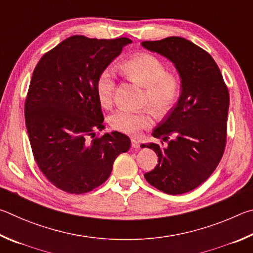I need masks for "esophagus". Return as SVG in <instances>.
<instances>
[{"instance_id": "esophagus-1", "label": "esophagus", "mask_w": 253, "mask_h": 253, "mask_svg": "<svg viewBox=\"0 0 253 253\" xmlns=\"http://www.w3.org/2000/svg\"><path fill=\"white\" fill-rule=\"evenodd\" d=\"M131 145H132V148H133V149H138V148H140V142H139V140H136L135 138H132V139H131Z\"/></svg>"}]
</instances>
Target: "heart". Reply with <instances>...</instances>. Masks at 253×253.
Here are the masks:
<instances>
[{
    "label": "heart",
    "mask_w": 253,
    "mask_h": 253,
    "mask_svg": "<svg viewBox=\"0 0 253 253\" xmlns=\"http://www.w3.org/2000/svg\"><path fill=\"white\" fill-rule=\"evenodd\" d=\"M123 74L144 87L143 104L150 105L159 115L166 114L173 108L181 94V81L175 74L168 73L167 66L156 55L140 53L124 61L120 65ZM114 80L110 70H103L95 82V93L100 104L110 108L113 101ZM153 115L150 110L140 112L120 110L110 117V126L113 130L126 134H138L150 126Z\"/></svg>",
    "instance_id": "heart-1"
}]
</instances>
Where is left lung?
Listing matches in <instances>:
<instances>
[{
	"label": "left lung",
	"mask_w": 253,
	"mask_h": 253,
	"mask_svg": "<svg viewBox=\"0 0 253 253\" xmlns=\"http://www.w3.org/2000/svg\"><path fill=\"white\" fill-rule=\"evenodd\" d=\"M142 46L174 64L182 87L178 103L152 132L161 143L141 145L159 157L157 167L144 178L168 194L189 192L209 178L223 156L228 87L212 56L189 40L170 37L144 41Z\"/></svg>",
	"instance_id": "1"
}]
</instances>
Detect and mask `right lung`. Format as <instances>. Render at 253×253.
I'll return each mask as SVG.
<instances>
[{
    "instance_id": "1",
    "label": "right lung",
    "mask_w": 253,
    "mask_h": 253,
    "mask_svg": "<svg viewBox=\"0 0 253 253\" xmlns=\"http://www.w3.org/2000/svg\"><path fill=\"white\" fill-rule=\"evenodd\" d=\"M130 39L73 35L46 52L33 71L25 100V124L35 161L57 189L82 194L101 185L129 136L104 129L95 93L102 71Z\"/></svg>"
}]
</instances>
